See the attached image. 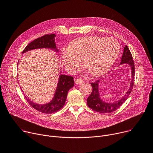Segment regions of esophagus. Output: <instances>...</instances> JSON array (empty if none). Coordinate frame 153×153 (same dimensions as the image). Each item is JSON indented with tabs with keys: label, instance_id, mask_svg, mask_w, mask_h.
<instances>
[{
	"label": "esophagus",
	"instance_id": "esophagus-1",
	"mask_svg": "<svg viewBox=\"0 0 153 153\" xmlns=\"http://www.w3.org/2000/svg\"><path fill=\"white\" fill-rule=\"evenodd\" d=\"M75 83L76 84H80L83 82V80L82 79H75Z\"/></svg>",
	"mask_w": 153,
	"mask_h": 153
}]
</instances>
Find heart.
Here are the masks:
<instances>
[{
	"mask_svg": "<svg viewBox=\"0 0 153 153\" xmlns=\"http://www.w3.org/2000/svg\"><path fill=\"white\" fill-rule=\"evenodd\" d=\"M120 51L118 41L113 38L88 36L74 40L61 53V60L68 71L78 70L81 62L91 76L106 73L117 60Z\"/></svg>",
	"mask_w": 153,
	"mask_h": 153,
	"instance_id": "b5f03b06",
	"label": "heart"
}]
</instances>
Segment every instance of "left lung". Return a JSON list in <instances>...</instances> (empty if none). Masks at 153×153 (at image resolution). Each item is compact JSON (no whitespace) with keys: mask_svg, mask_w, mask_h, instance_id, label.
<instances>
[{"mask_svg":"<svg viewBox=\"0 0 153 153\" xmlns=\"http://www.w3.org/2000/svg\"><path fill=\"white\" fill-rule=\"evenodd\" d=\"M123 50L120 65L128 64L130 66L131 71V80L129 88L123 97H121L119 100L113 103H108L101 99L99 88L100 80H96L94 83H91L93 91L90 96L87 99V105L95 111L100 113H110L116 111L128 99L129 95L132 91L134 85V77L135 74L134 61L131 53L127 45L125 46Z\"/></svg>","mask_w":153,"mask_h":153,"instance_id":"left-lung-1","label":"left lung"}]
</instances>
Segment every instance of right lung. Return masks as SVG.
Here are the masks:
<instances>
[{"label": "right lung", "mask_w": 153, "mask_h": 153, "mask_svg": "<svg viewBox=\"0 0 153 153\" xmlns=\"http://www.w3.org/2000/svg\"><path fill=\"white\" fill-rule=\"evenodd\" d=\"M56 36L54 34H47L35 39L25 47L22 53L39 48H48L58 53L59 50L57 48L55 43ZM74 84V80L73 77L63 74L60 75L54 96L49 103L45 104L36 103L24 95L28 103L35 110L43 113L51 114L58 111L63 108L66 101L68 91L73 88ZM20 89L22 91L21 88ZM23 93L24 94V93Z\"/></svg>", "instance_id": "add662e5"}]
</instances>
